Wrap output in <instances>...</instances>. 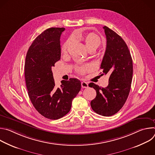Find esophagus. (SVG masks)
<instances>
[{
    "label": "esophagus",
    "instance_id": "esophagus-1",
    "mask_svg": "<svg viewBox=\"0 0 155 155\" xmlns=\"http://www.w3.org/2000/svg\"><path fill=\"white\" fill-rule=\"evenodd\" d=\"M81 87H83V88H86V87H88V84H87V83H86V82H85V81H81Z\"/></svg>",
    "mask_w": 155,
    "mask_h": 155
}]
</instances>
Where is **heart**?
I'll list each match as a JSON object with an SVG mask.
<instances>
[{
	"label": "heart",
	"instance_id": "1",
	"mask_svg": "<svg viewBox=\"0 0 155 155\" xmlns=\"http://www.w3.org/2000/svg\"><path fill=\"white\" fill-rule=\"evenodd\" d=\"M73 38L75 40H82L84 41L85 45L87 48L89 50L91 48L96 49L99 47L101 43V40L100 37L94 33H90L85 35L84 36L80 34H75L74 35ZM72 38H69L66 41L62 47V51L63 53L67 52L68 47H69L70 44L71 43ZM90 69V66L89 65H84L80 67H77L76 68L77 72L83 74L86 72L88 71Z\"/></svg>",
	"mask_w": 155,
	"mask_h": 155
}]
</instances>
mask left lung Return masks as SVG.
Listing matches in <instances>:
<instances>
[{
  "label": "left lung",
  "instance_id": "8db88e82",
  "mask_svg": "<svg viewBox=\"0 0 155 155\" xmlns=\"http://www.w3.org/2000/svg\"><path fill=\"white\" fill-rule=\"evenodd\" d=\"M107 38L105 52L101 65L102 75H110L105 87L90 83L89 86L96 91V97L91 102L94 111L110 117L123 107L128 97L133 74L132 59L123 39L107 26L103 27Z\"/></svg>",
  "mask_w": 155,
  "mask_h": 155
}]
</instances>
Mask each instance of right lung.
Wrapping results in <instances>:
<instances>
[{
    "label": "right lung",
    "mask_w": 155,
    "mask_h": 155,
    "mask_svg": "<svg viewBox=\"0 0 155 155\" xmlns=\"http://www.w3.org/2000/svg\"><path fill=\"white\" fill-rule=\"evenodd\" d=\"M64 28H51L36 37L29 47L25 65L28 95L37 112L50 120L69 113L72 100L81 90L77 78L62 80L55 86L51 68L61 58L60 37Z\"/></svg>",
    "instance_id": "obj_1"
}]
</instances>
